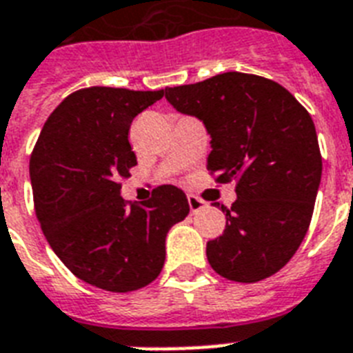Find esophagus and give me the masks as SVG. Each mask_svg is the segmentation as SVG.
I'll return each instance as SVG.
<instances>
[{"instance_id":"obj_1","label":"esophagus","mask_w":353,"mask_h":353,"mask_svg":"<svg viewBox=\"0 0 353 353\" xmlns=\"http://www.w3.org/2000/svg\"><path fill=\"white\" fill-rule=\"evenodd\" d=\"M188 207H190V212L194 214V212H199L201 209H205L207 203L201 198H198V196H188Z\"/></svg>"}]
</instances>
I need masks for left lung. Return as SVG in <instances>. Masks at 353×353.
Listing matches in <instances>:
<instances>
[{
	"label": "left lung",
	"mask_w": 353,
	"mask_h": 353,
	"mask_svg": "<svg viewBox=\"0 0 353 353\" xmlns=\"http://www.w3.org/2000/svg\"><path fill=\"white\" fill-rule=\"evenodd\" d=\"M177 112L210 133L207 170L236 181L225 231L207 241L210 268L251 284L290 262L304 240L317 198L323 157L312 115L290 91L258 74L223 73L166 88Z\"/></svg>",
	"instance_id": "8db88e82"
}]
</instances>
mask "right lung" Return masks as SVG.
Wrapping results in <instances>:
<instances>
[{
    "label": "right lung",
    "mask_w": 353,
    "mask_h": 353,
    "mask_svg": "<svg viewBox=\"0 0 353 353\" xmlns=\"http://www.w3.org/2000/svg\"><path fill=\"white\" fill-rule=\"evenodd\" d=\"M165 90L93 85L68 95L43 124L29 172L36 218L57 256L88 284L128 293L159 276L166 232L187 218L181 188L161 185L144 203L121 198L137 165L128 132Z\"/></svg>",
    "instance_id": "right-lung-1"
}]
</instances>
